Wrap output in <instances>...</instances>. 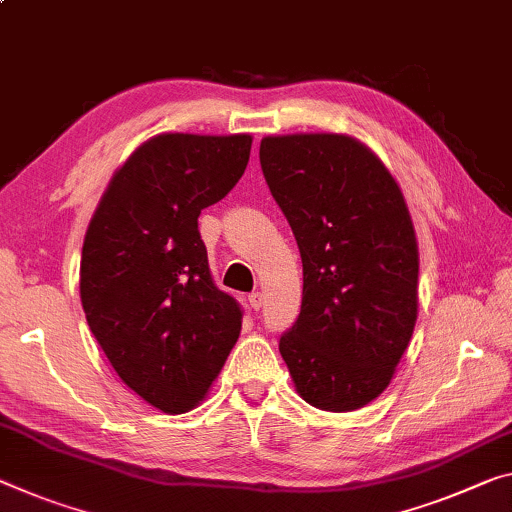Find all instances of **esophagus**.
Masks as SVG:
<instances>
[{
    "label": "esophagus",
    "instance_id": "1",
    "mask_svg": "<svg viewBox=\"0 0 512 512\" xmlns=\"http://www.w3.org/2000/svg\"><path fill=\"white\" fill-rule=\"evenodd\" d=\"M248 303H250V307H253V310L257 312L259 307L264 305V296L259 294V291H255V294H250V296H248Z\"/></svg>",
    "mask_w": 512,
    "mask_h": 512
}]
</instances>
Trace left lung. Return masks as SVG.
<instances>
[{"label":"left lung","instance_id":"8db88e82","mask_svg":"<svg viewBox=\"0 0 512 512\" xmlns=\"http://www.w3.org/2000/svg\"><path fill=\"white\" fill-rule=\"evenodd\" d=\"M259 161L303 259L282 360L314 408H364L392 383L417 323L419 248L401 186L348 134L264 136Z\"/></svg>","mask_w":512,"mask_h":512}]
</instances>
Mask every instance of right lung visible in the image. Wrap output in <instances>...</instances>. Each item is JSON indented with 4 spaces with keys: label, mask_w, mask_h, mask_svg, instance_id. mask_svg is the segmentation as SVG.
Masks as SVG:
<instances>
[{
    "label": "right lung",
    "mask_w": 512,
    "mask_h": 512,
    "mask_svg": "<svg viewBox=\"0 0 512 512\" xmlns=\"http://www.w3.org/2000/svg\"><path fill=\"white\" fill-rule=\"evenodd\" d=\"M250 145V134L152 136L113 173L88 223V326L120 380L168 415L205 399L239 339L243 310L214 285L198 216L241 180Z\"/></svg>",
    "instance_id": "add662e5"
}]
</instances>
